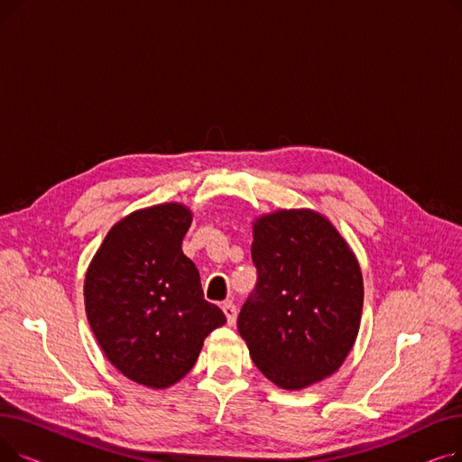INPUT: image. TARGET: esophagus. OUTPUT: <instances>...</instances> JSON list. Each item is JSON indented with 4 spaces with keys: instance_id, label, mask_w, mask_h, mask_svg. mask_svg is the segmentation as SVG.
Masks as SVG:
<instances>
[{
    "instance_id": "esophagus-1",
    "label": "esophagus",
    "mask_w": 462,
    "mask_h": 462,
    "mask_svg": "<svg viewBox=\"0 0 462 462\" xmlns=\"http://www.w3.org/2000/svg\"><path fill=\"white\" fill-rule=\"evenodd\" d=\"M223 310L226 314V320H228V326H234L236 324V319H237V307L232 303V301H226L223 305Z\"/></svg>"
}]
</instances>
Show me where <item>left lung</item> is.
I'll use <instances>...</instances> for the list:
<instances>
[{
  "label": "left lung",
  "instance_id": "obj_1",
  "mask_svg": "<svg viewBox=\"0 0 462 462\" xmlns=\"http://www.w3.org/2000/svg\"><path fill=\"white\" fill-rule=\"evenodd\" d=\"M254 292L237 331L260 373L282 390L333 374L361 322L363 277L356 254L312 209H279L253 223Z\"/></svg>",
  "mask_w": 462,
  "mask_h": 462
}]
</instances>
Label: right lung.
I'll list each match as a JSON object with an SVG mask.
<instances>
[{"mask_svg":"<svg viewBox=\"0 0 462 462\" xmlns=\"http://www.w3.org/2000/svg\"><path fill=\"white\" fill-rule=\"evenodd\" d=\"M192 223L170 202L133 211L106 234L84 282L91 331L112 365L152 390L180 382L204 338L226 322L204 300L200 273L181 251Z\"/></svg>","mask_w":462,"mask_h":462,"instance_id":"obj_1","label":"right lung"}]
</instances>
